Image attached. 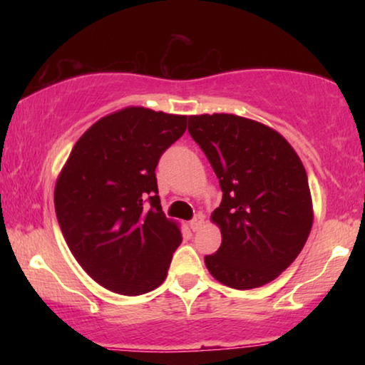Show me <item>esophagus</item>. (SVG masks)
<instances>
[{"label": "esophagus", "mask_w": 365, "mask_h": 365, "mask_svg": "<svg viewBox=\"0 0 365 365\" xmlns=\"http://www.w3.org/2000/svg\"><path fill=\"white\" fill-rule=\"evenodd\" d=\"M202 225H205V215H202V214L195 215V219L190 222V228H191V230H193V232L200 230V228H201Z\"/></svg>", "instance_id": "esophagus-1"}]
</instances>
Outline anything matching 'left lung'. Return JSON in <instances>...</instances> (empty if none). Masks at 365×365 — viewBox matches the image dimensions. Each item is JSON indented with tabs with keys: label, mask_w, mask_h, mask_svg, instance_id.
Segmentation results:
<instances>
[{
	"label": "left lung",
	"mask_w": 365,
	"mask_h": 365,
	"mask_svg": "<svg viewBox=\"0 0 365 365\" xmlns=\"http://www.w3.org/2000/svg\"><path fill=\"white\" fill-rule=\"evenodd\" d=\"M188 132L224 193L211 214L222 243L205 257L207 270L237 289L275 280L312 228V197L299 156L274 128L235 114L190 115Z\"/></svg>",
	"instance_id": "8db88e82"
}]
</instances>
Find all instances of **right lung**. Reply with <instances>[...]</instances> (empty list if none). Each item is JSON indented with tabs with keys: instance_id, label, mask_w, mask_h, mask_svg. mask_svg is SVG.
<instances>
[{
	"instance_id": "obj_1",
	"label": "right lung",
	"mask_w": 365,
	"mask_h": 365,
	"mask_svg": "<svg viewBox=\"0 0 365 365\" xmlns=\"http://www.w3.org/2000/svg\"><path fill=\"white\" fill-rule=\"evenodd\" d=\"M185 130L187 115L123 108L78 138L58 175L54 207L66 243L110 292L143 294L168 277L182 233L163 212L154 170Z\"/></svg>"
}]
</instances>
